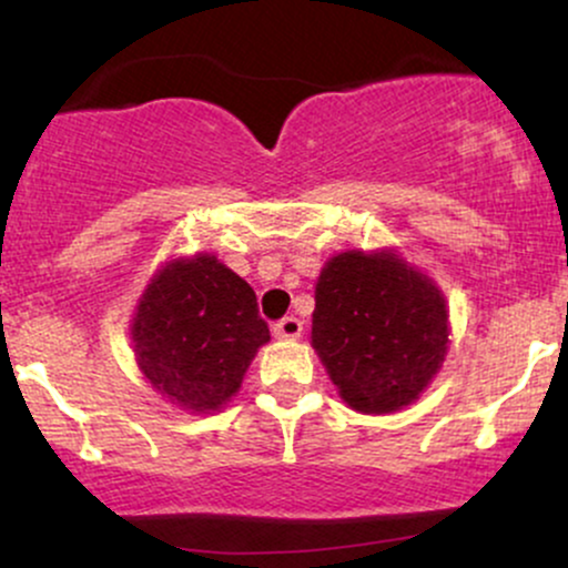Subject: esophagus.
<instances>
[{"label":"esophagus","mask_w":568,"mask_h":568,"mask_svg":"<svg viewBox=\"0 0 568 568\" xmlns=\"http://www.w3.org/2000/svg\"><path fill=\"white\" fill-rule=\"evenodd\" d=\"M275 336L277 338H298L302 336V331H304V323L298 321V317H293V315H288V317H283V321H277L275 323Z\"/></svg>","instance_id":"obj_1"}]
</instances>
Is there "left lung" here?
Instances as JSON below:
<instances>
[{
  "instance_id": "8db88e82",
  "label": "left lung",
  "mask_w": 568,
  "mask_h": 568,
  "mask_svg": "<svg viewBox=\"0 0 568 568\" xmlns=\"http://www.w3.org/2000/svg\"><path fill=\"white\" fill-rule=\"evenodd\" d=\"M448 344L440 291L393 253L349 251L321 272L312 347L344 400L389 414L419 397Z\"/></svg>"
}]
</instances>
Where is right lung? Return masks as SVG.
I'll list each match as a JSON object with an SVG mask.
<instances>
[{
  "label": "right lung",
  "mask_w": 568,
  "mask_h": 568,
  "mask_svg": "<svg viewBox=\"0 0 568 568\" xmlns=\"http://www.w3.org/2000/svg\"><path fill=\"white\" fill-rule=\"evenodd\" d=\"M139 366L179 406L216 410L270 342L256 293L213 256L173 262L149 283L133 321Z\"/></svg>",
  "instance_id": "right-lung-1"
}]
</instances>
